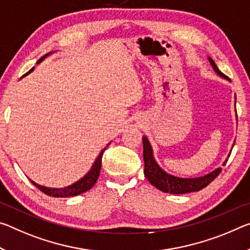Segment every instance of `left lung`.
I'll return each mask as SVG.
<instances>
[{
    "label": "left lung",
    "instance_id": "left-lung-1",
    "mask_svg": "<svg viewBox=\"0 0 250 250\" xmlns=\"http://www.w3.org/2000/svg\"><path fill=\"white\" fill-rule=\"evenodd\" d=\"M208 60L210 62L213 71H215L219 77L228 80V78L217 68L216 63L213 62L212 59L208 58ZM142 142H144L145 176L146 179L149 180L150 184L164 192L182 195V193L199 191V190L207 187V186L210 184L211 181L215 180V178L218 177V175L221 172V168H217L216 170H213L212 172L198 178H179L169 175V173L166 172L165 170H162L159 167V165L156 162V160H154L152 148L151 146H150L148 138L145 136L142 138ZM229 156H230V154H229ZM226 162H227V160L224 162L223 166L226 165Z\"/></svg>",
    "mask_w": 250,
    "mask_h": 250
}]
</instances>
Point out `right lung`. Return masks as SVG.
Returning a JSON list of instances; mask_svg holds the SVG:
<instances>
[{
  "mask_svg": "<svg viewBox=\"0 0 250 250\" xmlns=\"http://www.w3.org/2000/svg\"><path fill=\"white\" fill-rule=\"evenodd\" d=\"M49 54H51V53L45 54L44 57H42L41 59H40L37 63L42 62L43 60H44V58H46ZM33 70H34V66L29 71V72H26L25 75L29 74L30 72H32ZM108 146H109V144H108ZM106 146L104 150H101V152L99 153V156L97 157V159H96V161H94L92 167H91L90 171L86 173L84 177L81 178L80 180L74 182L73 185L68 186V187H64V188H49V187H44V186H40L38 184H35V182L32 180H31V182H32V184L38 189L41 190L42 192H44L45 195L51 196V197H61V198L73 197V196H78V195H80V193L88 191L89 189H91L94 185H96L99 175H100V170H101V166H102V156H104V152L105 151Z\"/></svg>",
  "mask_w": 250,
  "mask_h": 250,
  "instance_id": "obj_1",
  "label": "right lung"
}]
</instances>
